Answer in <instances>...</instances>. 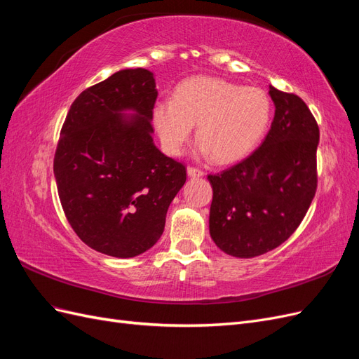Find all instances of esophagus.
I'll use <instances>...</instances> for the list:
<instances>
[{"instance_id": "34e87169", "label": "esophagus", "mask_w": 359, "mask_h": 359, "mask_svg": "<svg viewBox=\"0 0 359 359\" xmlns=\"http://www.w3.org/2000/svg\"><path fill=\"white\" fill-rule=\"evenodd\" d=\"M187 173H189V177H202L203 175V170L196 168V166H189L187 168Z\"/></svg>"}]
</instances>
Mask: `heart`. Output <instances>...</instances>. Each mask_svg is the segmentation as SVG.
I'll use <instances>...</instances> for the list:
<instances>
[{
  "label": "heart",
  "instance_id": "obj_1",
  "mask_svg": "<svg viewBox=\"0 0 359 359\" xmlns=\"http://www.w3.org/2000/svg\"><path fill=\"white\" fill-rule=\"evenodd\" d=\"M154 124L166 153L178 156L198 126L203 154L215 161L233 163L252 153L264 137L271 102L265 91L211 76L180 83L173 100L154 106Z\"/></svg>",
  "mask_w": 359,
  "mask_h": 359
}]
</instances>
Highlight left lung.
Masks as SVG:
<instances>
[{
  "mask_svg": "<svg viewBox=\"0 0 359 359\" xmlns=\"http://www.w3.org/2000/svg\"><path fill=\"white\" fill-rule=\"evenodd\" d=\"M276 115L262 145L236 165L210 173V233L235 257L283 244L306 217L318 189L319 126L301 97L269 86Z\"/></svg>",
  "mask_w": 359,
  "mask_h": 359,
  "instance_id": "left-lung-1",
  "label": "left lung"
}]
</instances>
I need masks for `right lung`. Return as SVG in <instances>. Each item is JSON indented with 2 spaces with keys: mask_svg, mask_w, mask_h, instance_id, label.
Returning <instances> with one entry per match:
<instances>
[{
  "mask_svg": "<svg viewBox=\"0 0 359 359\" xmlns=\"http://www.w3.org/2000/svg\"><path fill=\"white\" fill-rule=\"evenodd\" d=\"M154 76L127 69L82 91L62 124L53 157L58 196L70 226L97 252L133 257L165 229L186 166L154 145ZM138 115L126 120L121 111Z\"/></svg>",
  "mask_w": 359,
  "mask_h": 359,
  "instance_id": "add662e5",
  "label": "right lung"
}]
</instances>
